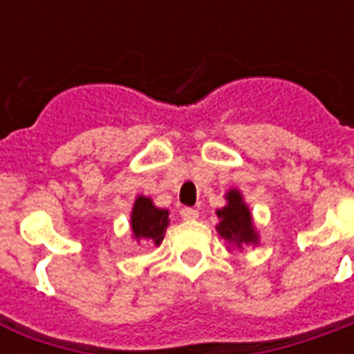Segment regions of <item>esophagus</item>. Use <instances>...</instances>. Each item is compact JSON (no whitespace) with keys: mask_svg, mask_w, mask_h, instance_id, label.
Here are the masks:
<instances>
[{"mask_svg":"<svg viewBox=\"0 0 354 354\" xmlns=\"http://www.w3.org/2000/svg\"><path fill=\"white\" fill-rule=\"evenodd\" d=\"M179 213H180V216L185 218V221H196V218L200 216L198 209H192V207H183Z\"/></svg>","mask_w":354,"mask_h":354,"instance_id":"esophagus-1","label":"esophagus"}]
</instances>
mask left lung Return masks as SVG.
Instances as JSON below:
<instances>
[{"label":"left lung","instance_id":"8db88e82","mask_svg":"<svg viewBox=\"0 0 354 354\" xmlns=\"http://www.w3.org/2000/svg\"><path fill=\"white\" fill-rule=\"evenodd\" d=\"M224 200L226 205L216 209V216H218L216 232L228 243V251L232 249L241 251L249 245H259V230L252 221L251 209L245 203L243 194L237 188H230L224 194Z\"/></svg>","mask_w":354,"mask_h":354}]
</instances>
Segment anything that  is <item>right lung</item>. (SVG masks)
Masks as SVG:
<instances>
[{"mask_svg": "<svg viewBox=\"0 0 354 354\" xmlns=\"http://www.w3.org/2000/svg\"><path fill=\"white\" fill-rule=\"evenodd\" d=\"M167 226H169V211L156 207L149 196H138L130 213L131 239L138 243L160 245L164 241Z\"/></svg>", "mask_w": 354, "mask_h": 354, "instance_id": "1", "label": "right lung"}]
</instances>
